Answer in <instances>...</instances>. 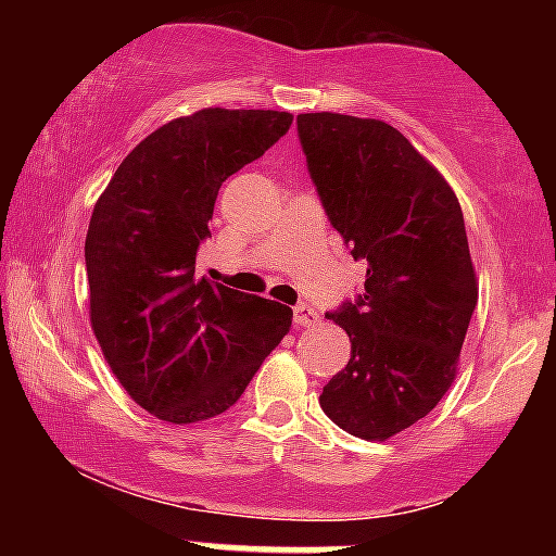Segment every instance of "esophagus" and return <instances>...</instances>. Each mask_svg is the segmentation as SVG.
<instances>
[{
	"mask_svg": "<svg viewBox=\"0 0 556 556\" xmlns=\"http://www.w3.org/2000/svg\"><path fill=\"white\" fill-rule=\"evenodd\" d=\"M295 324L298 327H316L318 314H316L314 305H308V303L295 305Z\"/></svg>",
	"mask_w": 556,
	"mask_h": 556,
	"instance_id": "34e87169",
	"label": "esophagus"
}]
</instances>
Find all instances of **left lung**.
<instances>
[{"instance_id": "obj_1", "label": "left lung", "mask_w": 556, "mask_h": 556, "mask_svg": "<svg viewBox=\"0 0 556 556\" xmlns=\"http://www.w3.org/2000/svg\"><path fill=\"white\" fill-rule=\"evenodd\" d=\"M298 136L331 227L366 261L361 295L327 314L348 331L350 361L318 402L340 429L384 442L429 416L457 376L478 303L463 208L381 119L298 114Z\"/></svg>"}]
</instances>
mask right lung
Listing matches in <instances>:
<instances>
[{"label":"right lung","instance_id":"add662e5","mask_svg":"<svg viewBox=\"0 0 556 556\" xmlns=\"http://www.w3.org/2000/svg\"><path fill=\"white\" fill-rule=\"evenodd\" d=\"M290 125V112L274 110L177 117L140 140L96 201L86 235L93 334L125 392L167 424L232 407L290 331L287 305L195 277L222 182Z\"/></svg>","mask_w":556,"mask_h":556}]
</instances>
